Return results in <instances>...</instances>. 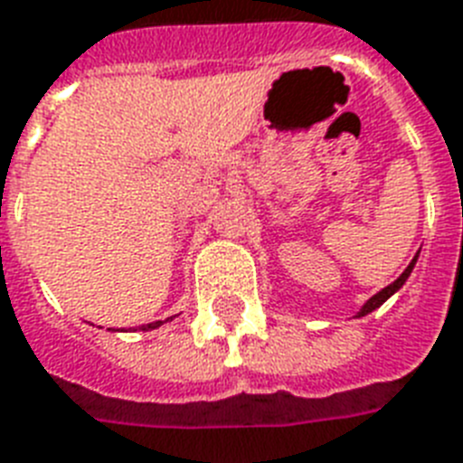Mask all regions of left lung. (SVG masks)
I'll use <instances>...</instances> for the list:
<instances>
[{"instance_id": "left-lung-1", "label": "left lung", "mask_w": 463, "mask_h": 463, "mask_svg": "<svg viewBox=\"0 0 463 463\" xmlns=\"http://www.w3.org/2000/svg\"><path fill=\"white\" fill-rule=\"evenodd\" d=\"M414 264H416V259H414V261H411V264L407 266V270H404V273H402V276L397 278L394 283H390L388 288H383V290L378 292V295L371 297V299H368V302L364 304V309L359 311V317H366V314H371V311H373V309H378V307H381V304L385 302V299H388L390 295H394V292L400 290L402 285H404V280H407V278H409V273H411V269H414Z\"/></svg>"}]
</instances>
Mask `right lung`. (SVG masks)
<instances>
[{
    "label": "right lung",
    "instance_id": "1",
    "mask_svg": "<svg viewBox=\"0 0 463 463\" xmlns=\"http://www.w3.org/2000/svg\"><path fill=\"white\" fill-rule=\"evenodd\" d=\"M168 321V318H166ZM166 321H154V323H146V326H142V330H152V328H156V326H161V323H166Z\"/></svg>",
    "mask_w": 463,
    "mask_h": 463
}]
</instances>
